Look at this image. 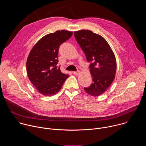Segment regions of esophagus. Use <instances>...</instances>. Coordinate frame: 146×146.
<instances>
[{
    "label": "esophagus",
    "instance_id": "34e87169",
    "mask_svg": "<svg viewBox=\"0 0 146 146\" xmlns=\"http://www.w3.org/2000/svg\"><path fill=\"white\" fill-rule=\"evenodd\" d=\"M73 73L74 75H76V76H77V75H78V74H80V72H79V71H77V72H73Z\"/></svg>",
    "mask_w": 146,
    "mask_h": 146
}]
</instances>
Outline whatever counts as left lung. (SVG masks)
Returning a JSON list of instances; mask_svg holds the SVG:
<instances>
[{
  "label": "left lung",
  "instance_id": "8db88e82",
  "mask_svg": "<svg viewBox=\"0 0 146 146\" xmlns=\"http://www.w3.org/2000/svg\"><path fill=\"white\" fill-rule=\"evenodd\" d=\"M74 35L87 61L91 62L92 82L84 90L91 96H99L109 88L115 78L117 64L114 52L105 38L91 31L80 30Z\"/></svg>",
  "mask_w": 146,
  "mask_h": 146
}]
</instances>
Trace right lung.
<instances>
[{
	"label": "right lung",
	"instance_id": "obj_1",
	"mask_svg": "<svg viewBox=\"0 0 146 146\" xmlns=\"http://www.w3.org/2000/svg\"><path fill=\"white\" fill-rule=\"evenodd\" d=\"M72 35L73 32L65 30L48 34L31 50L27 61V71L29 80L40 94L44 96L56 94L69 77L57 66L58 54L60 44Z\"/></svg>",
	"mask_w": 146,
	"mask_h": 146
}]
</instances>
